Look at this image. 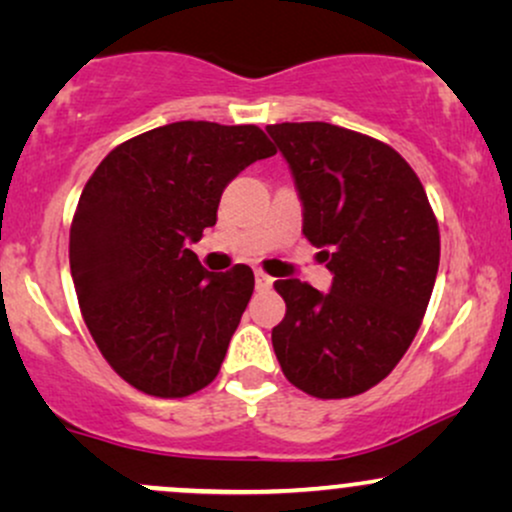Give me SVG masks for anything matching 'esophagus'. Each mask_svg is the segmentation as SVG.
Masks as SVG:
<instances>
[{"mask_svg":"<svg viewBox=\"0 0 512 512\" xmlns=\"http://www.w3.org/2000/svg\"><path fill=\"white\" fill-rule=\"evenodd\" d=\"M255 284H257V289L264 291V289H269V286L274 284V279L269 274H264L262 269H257V272H255Z\"/></svg>","mask_w":512,"mask_h":512,"instance_id":"1","label":"esophagus"}]
</instances>
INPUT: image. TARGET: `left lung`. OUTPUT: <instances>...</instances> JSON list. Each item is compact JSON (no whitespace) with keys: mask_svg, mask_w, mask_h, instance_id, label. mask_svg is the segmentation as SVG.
I'll return each mask as SVG.
<instances>
[{"mask_svg":"<svg viewBox=\"0 0 512 512\" xmlns=\"http://www.w3.org/2000/svg\"><path fill=\"white\" fill-rule=\"evenodd\" d=\"M303 202V236L320 248L332 289L279 279L284 320L274 354L291 385L354 397L392 373L419 332L440 262L426 190L392 146L330 122L267 127Z\"/></svg>","mask_w":512,"mask_h":512,"instance_id":"8db88e82","label":"left lung"}]
</instances>
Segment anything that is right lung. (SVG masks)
Masks as SVG:
<instances>
[{
    "label": "right lung",
    "mask_w": 512,
    "mask_h": 512,
    "mask_svg": "<svg viewBox=\"0 0 512 512\" xmlns=\"http://www.w3.org/2000/svg\"><path fill=\"white\" fill-rule=\"evenodd\" d=\"M255 125L173 122L115 146L69 231V267L93 342L122 380L187 397L219 375L255 289L248 264L207 272L187 245L216 223L240 170L274 156Z\"/></svg>",
    "instance_id": "1"
}]
</instances>
